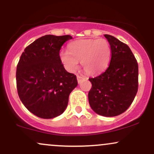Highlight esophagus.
<instances>
[{"instance_id": "obj_1", "label": "esophagus", "mask_w": 154, "mask_h": 154, "mask_svg": "<svg viewBox=\"0 0 154 154\" xmlns=\"http://www.w3.org/2000/svg\"><path fill=\"white\" fill-rule=\"evenodd\" d=\"M77 82H80L81 80L83 79V77H81V76H79V75H77Z\"/></svg>"}]
</instances>
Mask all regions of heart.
<instances>
[{
    "label": "heart",
    "instance_id": "b5f03b06",
    "mask_svg": "<svg viewBox=\"0 0 154 154\" xmlns=\"http://www.w3.org/2000/svg\"><path fill=\"white\" fill-rule=\"evenodd\" d=\"M111 47L106 39H85L72 42L69 51H60L61 61L69 72H74L81 61L83 69L88 75L99 74L109 65Z\"/></svg>",
    "mask_w": 154,
    "mask_h": 154
}]
</instances>
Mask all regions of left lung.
<instances>
[{
	"instance_id": "1",
	"label": "left lung",
	"mask_w": 154,
	"mask_h": 154,
	"mask_svg": "<svg viewBox=\"0 0 154 154\" xmlns=\"http://www.w3.org/2000/svg\"><path fill=\"white\" fill-rule=\"evenodd\" d=\"M111 46V58L103 73L89 78L91 107L96 114L115 116L131 105L138 89V64L128 45L109 35H104Z\"/></svg>"
}]
</instances>
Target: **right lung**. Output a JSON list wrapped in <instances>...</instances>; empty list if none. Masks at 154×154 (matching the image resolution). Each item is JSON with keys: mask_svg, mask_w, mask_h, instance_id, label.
Masks as SVG:
<instances>
[{"mask_svg": "<svg viewBox=\"0 0 154 154\" xmlns=\"http://www.w3.org/2000/svg\"><path fill=\"white\" fill-rule=\"evenodd\" d=\"M72 38L70 35H45L26 47L19 59L16 74L19 97L38 117L61 115L77 87V77L66 71L59 57L63 44Z\"/></svg>", "mask_w": 154, "mask_h": 154, "instance_id": "add662e5", "label": "right lung"}]
</instances>
